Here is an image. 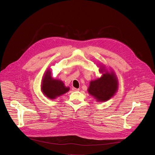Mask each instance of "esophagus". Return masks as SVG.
<instances>
[{"label":"esophagus","instance_id":"obj_1","mask_svg":"<svg viewBox=\"0 0 155 155\" xmlns=\"http://www.w3.org/2000/svg\"><path fill=\"white\" fill-rule=\"evenodd\" d=\"M72 90H73V91H79L80 90L78 89V88H75V87H73L72 88Z\"/></svg>","mask_w":155,"mask_h":155}]
</instances>
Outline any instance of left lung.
Wrapping results in <instances>:
<instances>
[{
    "label": "left lung",
    "instance_id": "left-lung-1",
    "mask_svg": "<svg viewBox=\"0 0 155 155\" xmlns=\"http://www.w3.org/2000/svg\"><path fill=\"white\" fill-rule=\"evenodd\" d=\"M99 68L101 77L91 80L87 90L97 102H104L112 98L118 91V80L112 69L107 70L103 64Z\"/></svg>",
    "mask_w": 155,
    "mask_h": 155
}]
</instances>
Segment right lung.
Instances as JSON below:
<instances>
[{
	"mask_svg": "<svg viewBox=\"0 0 155 155\" xmlns=\"http://www.w3.org/2000/svg\"><path fill=\"white\" fill-rule=\"evenodd\" d=\"M41 90L47 97L55 99L68 93L70 90V87L65 86L62 80L52 78L50 69H48L41 80Z\"/></svg>",
	"mask_w": 155,
	"mask_h": 155,
	"instance_id": "obj_1",
	"label": "right lung"
}]
</instances>
